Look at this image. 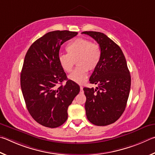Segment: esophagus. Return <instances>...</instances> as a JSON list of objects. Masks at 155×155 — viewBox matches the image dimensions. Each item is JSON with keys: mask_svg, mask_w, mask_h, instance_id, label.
Here are the masks:
<instances>
[{"mask_svg": "<svg viewBox=\"0 0 155 155\" xmlns=\"http://www.w3.org/2000/svg\"><path fill=\"white\" fill-rule=\"evenodd\" d=\"M80 90H81V91H82V90H83V87H82V86H80Z\"/></svg>", "mask_w": 155, "mask_h": 155, "instance_id": "obj_1", "label": "esophagus"}]
</instances>
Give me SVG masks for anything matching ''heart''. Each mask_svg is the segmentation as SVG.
Listing matches in <instances>:
<instances>
[{"mask_svg":"<svg viewBox=\"0 0 155 155\" xmlns=\"http://www.w3.org/2000/svg\"><path fill=\"white\" fill-rule=\"evenodd\" d=\"M66 50L67 54L59 55V64L65 72H70L76 61L78 67L69 75V79L78 84H82L87 79L88 70L96 69L101 61V47L89 39L78 38L67 45Z\"/></svg>","mask_w":155,"mask_h":155,"instance_id":"obj_1","label":"heart"}]
</instances>
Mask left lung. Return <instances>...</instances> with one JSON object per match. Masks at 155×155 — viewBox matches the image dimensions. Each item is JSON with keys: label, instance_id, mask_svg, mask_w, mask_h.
<instances>
[{"label": "left lung", "instance_id": "1", "mask_svg": "<svg viewBox=\"0 0 155 155\" xmlns=\"http://www.w3.org/2000/svg\"><path fill=\"white\" fill-rule=\"evenodd\" d=\"M82 33L93 38L102 51L101 61L89 80L98 87L83 88L86 117L95 125L106 126L115 123L125 110L131 75L123 51L107 35L95 31Z\"/></svg>", "mask_w": 155, "mask_h": 155}]
</instances>
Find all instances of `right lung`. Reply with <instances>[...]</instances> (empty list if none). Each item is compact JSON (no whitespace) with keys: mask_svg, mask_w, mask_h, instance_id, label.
Masks as SVG:
<instances>
[{"mask_svg":"<svg viewBox=\"0 0 155 155\" xmlns=\"http://www.w3.org/2000/svg\"><path fill=\"white\" fill-rule=\"evenodd\" d=\"M77 35L69 31L49 32L32 43L24 58L21 92L30 114L44 127L62 125L67 120L68 107L80 93L79 85L67 79L58 62L61 46ZM64 80L67 82L63 86Z\"/></svg>","mask_w":155,"mask_h":155,"instance_id":"obj_1","label":"right lung"}]
</instances>
